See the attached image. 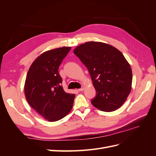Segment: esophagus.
<instances>
[{
	"label": "esophagus",
	"instance_id": "esophagus-1",
	"mask_svg": "<svg viewBox=\"0 0 156 156\" xmlns=\"http://www.w3.org/2000/svg\"><path fill=\"white\" fill-rule=\"evenodd\" d=\"M84 90V87H83H83H82L81 88L78 89V90H79V91H81H81H83Z\"/></svg>",
	"mask_w": 156,
	"mask_h": 156
}]
</instances>
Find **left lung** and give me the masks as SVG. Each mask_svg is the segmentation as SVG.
<instances>
[{
    "label": "left lung",
    "instance_id": "1",
    "mask_svg": "<svg viewBox=\"0 0 156 156\" xmlns=\"http://www.w3.org/2000/svg\"><path fill=\"white\" fill-rule=\"evenodd\" d=\"M73 53L88 69L96 89L92 104L105 112L119 108L128 97L132 84L131 68L123 54L100 41L82 44Z\"/></svg>",
    "mask_w": 156,
    "mask_h": 156
}]
</instances>
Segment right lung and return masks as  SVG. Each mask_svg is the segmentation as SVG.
Masks as SVG:
<instances>
[{
  "label": "right lung",
  "mask_w": 156,
  "mask_h": 156,
  "mask_svg": "<svg viewBox=\"0 0 156 156\" xmlns=\"http://www.w3.org/2000/svg\"><path fill=\"white\" fill-rule=\"evenodd\" d=\"M71 47H62L41 53L31 64L25 83V95L29 105L49 122L63 119L71 111L75 94L62 86L58 68Z\"/></svg>",
  "instance_id": "add662e5"
}]
</instances>
